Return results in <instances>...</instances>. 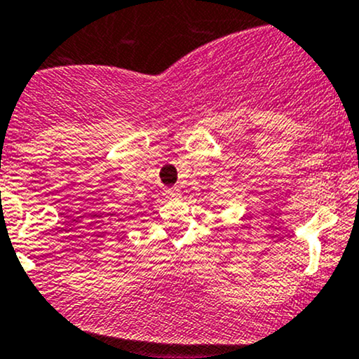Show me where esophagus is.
<instances>
[{
    "label": "esophagus",
    "mask_w": 359,
    "mask_h": 359,
    "mask_svg": "<svg viewBox=\"0 0 359 359\" xmlns=\"http://www.w3.org/2000/svg\"><path fill=\"white\" fill-rule=\"evenodd\" d=\"M164 195L169 196V198H172V196H180V190H176V188L175 190H166L164 191Z\"/></svg>",
    "instance_id": "obj_1"
}]
</instances>
